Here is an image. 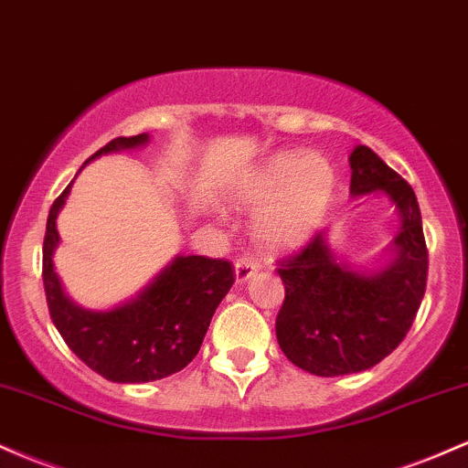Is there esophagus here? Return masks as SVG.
<instances>
[{"instance_id": "obj_1", "label": "esophagus", "mask_w": 468, "mask_h": 468, "mask_svg": "<svg viewBox=\"0 0 468 468\" xmlns=\"http://www.w3.org/2000/svg\"><path fill=\"white\" fill-rule=\"evenodd\" d=\"M259 271V265L254 261L248 259H239L234 265V276H236V285H245L251 276Z\"/></svg>"}]
</instances>
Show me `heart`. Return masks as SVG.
<instances>
[{"instance_id":"1","label":"heart","mask_w":468,"mask_h":468,"mask_svg":"<svg viewBox=\"0 0 468 468\" xmlns=\"http://www.w3.org/2000/svg\"><path fill=\"white\" fill-rule=\"evenodd\" d=\"M335 192V170L320 152L282 150L267 156L234 187L239 206L259 209L254 236L265 250L285 254L309 243Z\"/></svg>"}]
</instances>
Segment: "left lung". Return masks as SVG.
Instances as JSON below:
<instances>
[{
    "mask_svg": "<svg viewBox=\"0 0 468 468\" xmlns=\"http://www.w3.org/2000/svg\"><path fill=\"white\" fill-rule=\"evenodd\" d=\"M349 167V197L385 198L400 225L374 265L334 250L324 228L278 270L285 282L278 345L293 365L323 378L360 374L387 358L411 329L427 290L429 256L416 192L367 145L351 150Z\"/></svg>",
    "mask_w": 468,
    "mask_h": 468,
    "instance_id": "left-lung-1",
    "label": "left lung"
}]
</instances>
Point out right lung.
<instances>
[{
  "label": "right lung",
  "mask_w": 468,
  "mask_h": 468,
  "mask_svg": "<svg viewBox=\"0 0 468 468\" xmlns=\"http://www.w3.org/2000/svg\"><path fill=\"white\" fill-rule=\"evenodd\" d=\"M150 134L119 136L90 161L114 152L139 150ZM70 186L52 203L44 239V287L50 318L79 360L110 382L141 385L167 378L192 362L206 338L209 320L234 285L228 261L178 254L144 290L112 307H83L68 296L55 270L59 248L57 217L66 206Z\"/></svg>",
  "instance_id": "right-lung-1"
}]
</instances>
